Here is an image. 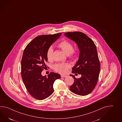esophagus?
Masks as SVG:
<instances>
[{"label": "esophagus", "mask_w": 122, "mask_h": 122, "mask_svg": "<svg viewBox=\"0 0 122 122\" xmlns=\"http://www.w3.org/2000/svg\"><path fill=\"white\" fill-rule=\"evenodd\" d=\"M67 76L65 75H61V77H66Z\"/></svg>", "instance_id": "obj_1"}]
</instances>
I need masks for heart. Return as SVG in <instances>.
<instances>
[{"instance_id":"obj_1","label":"heart","mask_w":122,"mask_h":122,"mask_svg":"<svg viewBox=\"0 0 122 122\" xmlns=\"http://www.w3.org/2000/svg\"><path fill=\"white\" fill-rule=\"evenodd\" d=\"M58 46L62 50L63 52L67 55H71V56H75L76 53L73 50V46L70 42L67 41H62L58 44ZM53 49L50 47L48 49L46 53L47 59L51 61L52 59ZM70 67V66L67 63H61L54 65L53 69L55 71L62 74L66 73L68 69Z\"/></svg>"}]
</instances>
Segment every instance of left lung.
<instances>
[{
	"label": "left lung",
	"mask_w": 122,
	"mask_h": 122,
	"mask_svg": "<svg viewBox=\"0 0 122 122\" xmlns=\"http://www.w3.org/2000/svg\"><path fill=\"white\" fill-rule=\"evenodd\" d=\"M64 35L77 45L80 51L78 61L72 68V73L81 76L70 87L72 92L80 96H86L93 90L97 84L100 72V63L97 47L93 41L85 34L80 32H68Z\"/></svg>",
	"instance_id": "obj_1"
}]
</instances>
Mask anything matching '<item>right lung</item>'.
Returning <instances> with one entry per match:
<instances>
[{
  "mask_svg": "<svg viewBox=\"0 0 122 122\" xmlns=\"http://www.w3.org/2000/svg\"><path fill=\"white\" fill-rule=\"evenodd\" d=\"M61 34L43 35L34 38L24 50L21 61V76L29 93L34 98L42 100L53 92V84L61 75L51 72L46 76L41 72L47 62L48 49L59 38Z\"/></svg>",
  "mask_w": 122,
  "mask_h": 122,
  "instance_id": "right-lung-1",
  "label": "right lung"
}]
</instances>
